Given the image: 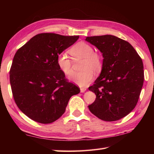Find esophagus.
Returning a JSON list of instances; mask_svg holds the SVG:
<instances>
[{
  "mask_svg": "<svg viewBox=\"0 0 154 154\" xmlns=\"http://www.w3.org/2000/svg\"><path fill=\"white\" fill-rule=\"evenodd\" d=\"M80 90H81V93H84L85 91L87 90V89H86V88H85V87H82V88H81Z\"/></svg>",
  "mask_w": 154,
  "mask_h": 154,
  "instance_id": "1",
  "label": "esophagus"
}]
</instances>
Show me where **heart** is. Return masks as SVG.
<instances>
[{"instance_id":"1","label":"heart","mask_w":154,"mask_h":154,"mask_svg":"<svg viewBox=\"0 0 154 154\" xmlns=\"http://www.w3.org/2000/svg\"><path fill=\"white\" fill-rule=\"evenodd\" d=\"M69 53L73 60H83L81 69L82 71L73 73L69 77L72 82L80 87L89 85L94 79V73H99L103 66V58L101 55L94 51V48L89 44L81 42L75 44ZM57 64L59 69L66 75L71 74L72 62L66 54H60L57 55Z\"/></svg>"}]
</instances>
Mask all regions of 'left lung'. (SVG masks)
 Here are the masks:
<instances>
[{"label":"left lung","instance_id":"left-lung-1","mask_svg":"<svg viewBox=\"0 0 154 154\" xmlns=\"http://www.w3.org/2000/svg\"><path fill=\"white\" fill-rule=\"evenodd\" d=\"M103 54L100 76L89 89L96 94L89 110L100 120H119L138 103L144 80L142 58L129 42L112 35L87 37Z\"/></svg>","mask_w":154,"mask_h":154}]
</instances>
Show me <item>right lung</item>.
I'll use <instances>...</instances> for the list:
<instances>
[{
    "mask_svg": "<svg viewBox=\"0 0 154 154\" xmlns=\"http://www.w3.org/2000/svg\"><path fill=\"white\" fill-rule=\"evenodd\" d=\"M79 38L42 33L16 51L10 83L16 105L30 119L55 122L65 112L71 96L79 93V88L69 82L57 64V55Z\"/></svg>",
    "mask_w": 154,
    "mask_h": 154,
    "instance_id": "obj_1",
    "label": "right lung"
}]
</instances>
